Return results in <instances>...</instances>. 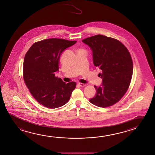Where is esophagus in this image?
I'll return each mask as SVG.
<instances>
[{
    "label": "esophagus",
    "mask_w": 155,
    "mask_h": 155,
    "mask_svg": "<svg viewBox=\"0 0 155 155\" xmlns=\"http://www.w3.org/2000/svg\"><path fill=\"white\" fill-rule=\"evenodd\" d=\"M78 85L80 86H81V87H83V86H86V84H84V83H78Z\"/></svg>",
    "instance_id": "1"
}]
</instances>
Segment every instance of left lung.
Instances as JSON below:
<instances>
[{
    "mask_svg": "<svg viewBox=\"0 0 155 155\" xmlns=\"http://www.w3.org/2000/svg\"><path fill=\"white\" fill-rule=\"evenodd\" d=\"M91 48L94 65L102 70V86L97 87L95 96L90 99L97 107H107L117 103L129 89L133 72V62L129 51L120 41L97 35L84 39Z\"/></svg>",
    "mask_w": 155,
    "mask_h": 155,
    "instance_id": "left-lung-1",
    "label": "left lung"
}]
</instances>
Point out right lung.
Here are the masks:
<instances>
[{
  "instance_id": "add662e5",
  "label": "right lung",
  "mask_w": 155,
  "mask_h": 155,
  "mask_svg": "<svg viewBox=\"0 0 155 155\" xmlns=\"http://www.w3.org/2000/svg\"><path fill=\"white\" fill-rule=\"evenodd\" d=\"M76 41L46 39L35 43L26 53L23 78L33 98L46 107L55 109L63 106L76 88V82L66 84L55 76V72L58 70L61 52Z\"/></svg>"
}]
</instances>
